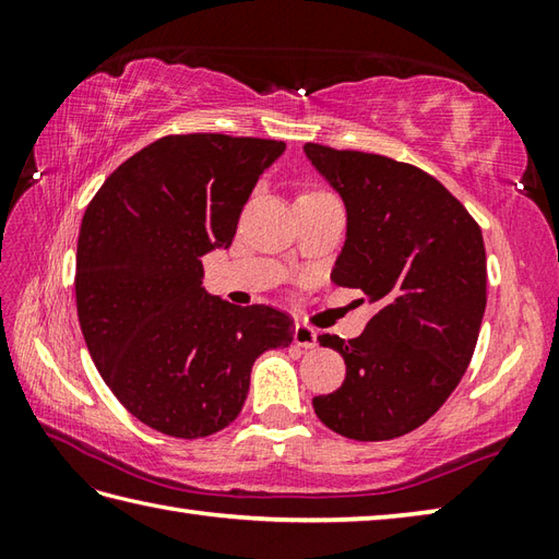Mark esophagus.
<instances>
[{"instance_id": "1", "label": "esophagus", "mask_w": 559, "mask_h": 559, "mask_svg": "<svg viewBox=\"0 0 559 559\" xmlns=\"http://www.w3.org/2000/svg\"><path fill=\"white\" fill-rule=\"evenodd\" d=\"M293 341H295V346H300V348H314L317 346V331L310 324H295Z\"/></svg>"}]
</instances>
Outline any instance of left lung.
Segmentation results:
<instances>
[{"label":"left lung","instance_id":"obj_1","mask_svg":"<svg viewBox=\"0 0 559 559\" xmlns=\"http://www.w3.org/2000/svg\"><path fill=\"white\" fill-rule=\"evenodd\" d=\"M348 211L331 271L377 305L358 338L319 336L346 360V379L312 406L329 430L358 442L413 432L442 408L476 350L488 302L480 225L411 163L305 144Z\"/></svg>","mask_w":559,"mask_h":559}]
</instances>
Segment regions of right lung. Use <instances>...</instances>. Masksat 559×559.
<instances>
[{
  "label": "right lung",
  "mask_w": 559,
  "mask_h": 559,
  "mask_svg": "<svg viewBox=\"0 0 559 559\" xmlns=\"http://www.w3.org/2000/svg\"><path fill=\"white\" fill-rule=\"evenodd\" d=\"M283 141L170 134L127 158L91 199L76 247L83 341L122 406L163 435L199 439L242 411L261 353L293 319L201 288V257L228 249Z\"/></svg>",
  "instance_id": "add662e5"
}]
</instances>
